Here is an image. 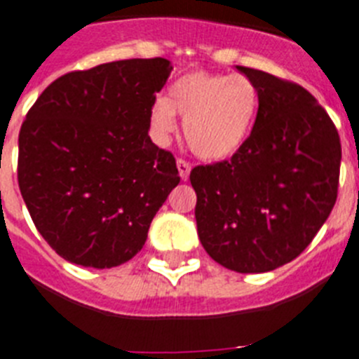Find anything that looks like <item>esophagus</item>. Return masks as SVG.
Listing matches in <instances>:
<instances>
[{"label":"esophagus","mask_w":359,"mask_h":359,"mask_svg":"<svg viewBox=\"0 0 359 359\" xmlns=\"http://www.w3.org/2000/svg\"><path fill=\"white\" fill-rule=\"evenodd\" d=\"M177 170H179V175L182 180L189 179V171H191V164L184 158H177Z\"/></svg>","instance_id":"1"}]
</instances>
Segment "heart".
I'll list each match as a JSON object with an SVG mask.
<instances>
[{
	"mask_svg": "<svg viewBox=\"0 0 359 359\" xmlns=\"http://www.w3.org/2000/svg\"><path fill=\"white\" fill-rule=\"evenodd\" d=\"M258 111V90L245 76L195 70L184 74L155 99L149 128L158 142L177 130L179 114L189 148L202 158L220 161L235 155L248 141Z\"/></svg>",
	"mask_w": 359,
	"mask_h": 359,
	"instance_id": "heart-1",
	"label": "heart"
}]
</instances>
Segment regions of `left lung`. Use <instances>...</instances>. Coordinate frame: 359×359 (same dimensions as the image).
<instances>
[{
	"instance_id": "left-lung-1",
	"label": "left lung",
	"mask_w": 359,
	"mask_h": 359,
	"mask_svg": "<svg viewBox=\"0 0 359 359\" xmlns=\"http://www.w3.org/2000/svg\"><path fill=\"white\" fill-rule=\"evenodd\" d=\"M258 90L253 130L231 161L195 166L202 245L236 273H266L313 242L338 197L341 144L304 86L236 67Z\"/></svg>"
}]
</instances>
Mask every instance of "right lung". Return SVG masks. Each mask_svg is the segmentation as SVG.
I'll return each instance as SVG.
<instances>
[{"label": "right lung", "instance_id": "right-lung-1", "mask_svg": "<svg viewBox=\"0 0 359 359\" xmlns=\"http://www.w3.org/2000/svg\"><path fill=\"white\" fill-rule=\"evenodd\" d=\"M171 70L154 57L68 72L27 114L18 184L37 231L65 260L110 269L135 257L180 182L173 154L148 135Z\"/></svg>", "mask_w": 359, "mask_h": 359}]
</instances>
